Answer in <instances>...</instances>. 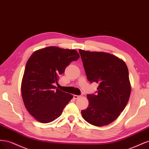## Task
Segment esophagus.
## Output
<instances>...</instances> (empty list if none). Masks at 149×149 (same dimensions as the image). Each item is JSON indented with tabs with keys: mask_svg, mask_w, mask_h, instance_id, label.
Here are the masks:
<instances>
[{
	"mask_svg": "<svg viewBox=\"0 0 149 149\" xmlns=\"http://www.w3.org/2000/svg\"><path fill=\"white\" fill-rule=\"evenodd\" d=\"M81 96H82V95H73V98L75 99V100H77V99H78Z\"/></svg>",
	"mask_w": 149,
	"mask_h": 149,
	"instance_id": "1",
	"label": "esophagus"
}]
</instances>
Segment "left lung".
Segmentation results:
<instances>
[{
    "label": "left lung",
    "mask_w": 149,
    "mask_h": 149,
    "mask_svg": "<svg viewBox=\"0 0 149 149\" xmlns=\"http://www.w3.org/2000/svg\"><path fill=\"white\" fill-rule=\"evenodd\" d=\"M89 81L99 84L96 94H88L89 106L81 111L92 125L104 126L115 120L129 101L131 88L125 62L105 52L79 49Z\"/></svg>",
    "instance_id": "8db88e82"
}]
</instances>
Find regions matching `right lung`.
I'll use <instances>...</instances> for the list:
<instances>
[{
  "instance_id": "add662e5",
  "label": "right lung",
  "mask_w": 149,
  "mask_h": 149,
  "mask_svg": "<svg viewBox=\"0 0 149 149\" xmlns=\"http://www.w3.org/2000/svg\"><path fill=\"white\" fill-rule=\"evenodd\" d=\"M79 58L75 49L49 47L35 51L27 61L21 91L24 104L36 120L48 123L60 117L73 98L56 88L60 74Z\"/></svg>"
}]
</instances>
